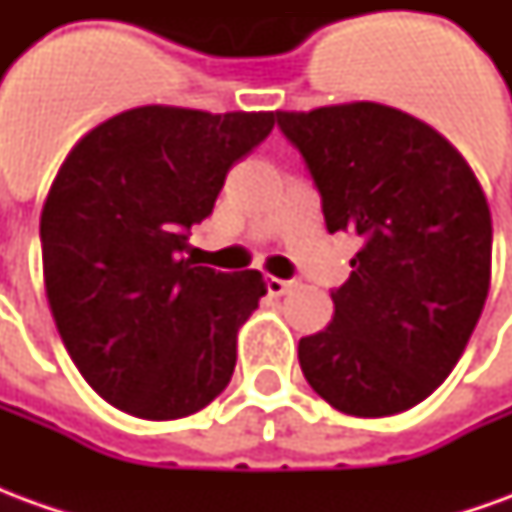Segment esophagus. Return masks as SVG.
I'll return each mask as SVG.
<instances>
[{"mask_svg": "<svg viewBox=\"0 0 512 512\" xmlns=\"http://www.w3.org/2000/svg\"><path fill=\"white\" fill-rule=\"evenodd\" d=\"M296 282L293 279H279V277H266V288L271 296H285Z\"/></svg>", "mask_w": 512, "mask_h": 512, "instance_id": "esophagus-1", "label": "esophagus"}]
</instances>
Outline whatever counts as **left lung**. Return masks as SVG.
Returning <instances> with one entry per match:
<instances>
[{
	"instance_id": "left-lung-1",
	"label": "left lung",
	"mask_w": 512,
	"mask_h": 512,
	"mask_svg": "<svg viewBox=\"0 0 512 512\" xmlns=\"http://www.w3.org/2000/svg\"><path fill=\"white\" fill-rule=\"evenodd\" d=\"M321 191L329 233L362 249L334 318L299 340L318 395L351 417L417 406L458 365L491 288V211L466 158L392 106L277 112Z\"/></svg>"
}]
</instances>
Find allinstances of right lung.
I'll return each instance as SVG.
<instances>
[{
    "label": "right lung",
    "instance_id": "add662e5",
    "mask_svg": "<svg viewBox=\"0 0 512 512\" xmlns=\"http://www.w3.org/2000/svg\"><path fill=\"white\" fill-rule=\"evenodd\" d=\"M274 123V112L139 106L62 161L40 213L46 296L73 365L120 411L189 417L230 384L238 329L266 282L183 252L230 167Z\"/></svg>",
    "mask_w": 512,
    "mask_h": 512
}]
</instances>
